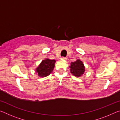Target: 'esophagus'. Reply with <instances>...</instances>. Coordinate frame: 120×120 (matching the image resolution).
<instances>
[{
    "instance_id": "obj_1",
    "label": "esophagus",
    "mask_w": 120,
    "mask_h": 120,
    "mask_svg": "<svg viewBox=\"0 0 120 120\" xmlns=\"http://www.w3.org/2000/svg\"><path fill=\"white\" fill-rule=\"evenodd\" d=\"M61 59L62 60H67V58H64V57H61Z\"/></svg>"
}]
</instances>
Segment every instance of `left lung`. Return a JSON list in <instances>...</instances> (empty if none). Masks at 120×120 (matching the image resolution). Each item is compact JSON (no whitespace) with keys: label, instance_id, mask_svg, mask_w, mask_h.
<instances>
[{"label":"left lung","instance_id":"left-lung-1","mask_svg":"<svg viewBox=\"0 0 120 120\" xmlns=\"http://www.w3.org/2000/svg\"><path fill=\"white\" fill-rule=\"evenodd\" d=\"M69 67L70 73L77 77L82 76L85 70L84 64L79 59H78L75 62H71Z\"/></svg>","mask_w":120,"mask_h":120}]
</instances>
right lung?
<instances>
[{
	"mask_svg": "<svg viewBox=\"0 0 120 120\" xmlns=\"http://www.w3.org/2000/svg\"><path fill=\"white\" fill-rule=\"evenodd\" d=\"M55 60H51L48 58L42 60L38 66L36 68L35 72L40 77H45L50 75L54 69Z\"/></svg>",
	"mask_w": 120,
	"mask_h": 120,
	"instance_id": "add662e5",
	"label": "right lung"
}]
</instances>
